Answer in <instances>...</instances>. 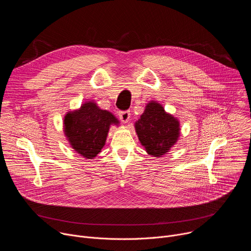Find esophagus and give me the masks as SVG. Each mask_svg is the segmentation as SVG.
<instances>
[{
  "mask_svg": "<svg viewBox=\"0 0 251 251\" xmlns=\"http://www.w3.org/2000/svg\"><path fill=\"white\" fill-rule=\"evenodd\" d=\"M119 118L121 119V121L123 123H127L129 121V118H130V111H128V110L120 111L119 112Z\"/></svg>",
  "mask_w": 251,
  "mask_h": 251,
  "instance_id": "34e87169",
  "label": "esophagus"
}]
</instances>
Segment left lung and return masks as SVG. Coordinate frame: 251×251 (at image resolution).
I'll use <instances>...</instances> for the list:
<instances>
[{
	"label": "left lung",
	"instance_id": "8db88e82",
	"mask_svg": "<svg viewBox=\"0 0 251 251\" xmlns=\"http://www.w3.org/2000/svg\"><path fill=\"white\" fill-rule=\"evenodd\" d=\"M136 133L147 153L154 157L165 155L180 136V123L168 114L158 102L147 104L144 113L135 123Z\"/></svg>",
	"mask_w": 251,
	"mask_h": 251
}]
</instances>
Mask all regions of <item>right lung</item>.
I'll use <instances>...</instances> for the list:
<instances>
[{"mask_svg":"<svg viewBox=\"0 0 251 251\" xmlns=\"http://www.w3.org/2000/svg\"><path fill=\"white\" fill-rule=\"evenodd\" d=\"M118 123L112 113L88 101L81 105L80 109L65 115L64 134L75 151L86 159H93L105 145L110 126Z\"/></svg>","mask_w":251,"mask_h":251,"instance_id":"obj_1","label":"right lung"}]
</instances>
